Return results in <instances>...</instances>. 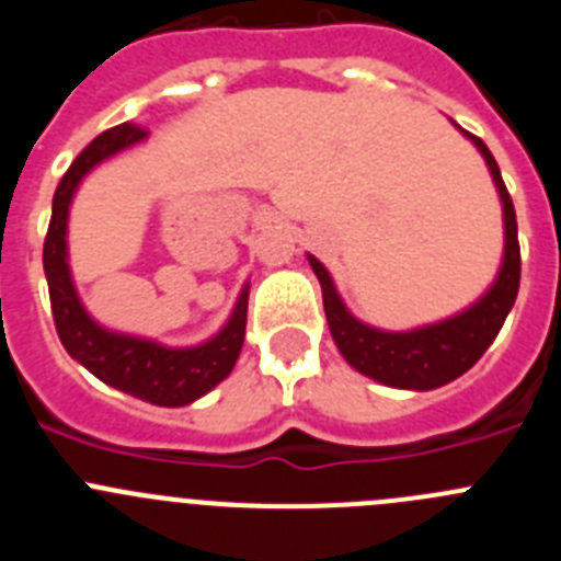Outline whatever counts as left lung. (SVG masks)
<instances>
[{"mask_svg": "<svg viewBox=\"0 0 561 561\" xmlns=\"http://www.w3.org/2000/svg\"><path fill=\"white\" fill-rule=\"evenodd\" d=\"M463 131V128H460ZM469 140L483 153L485 165L492 171V180L497 185L500 202H503V227L505 247L503 264H500L497 280L492 289L480 297L478 304L469 306L460 314L440 320V323L424 325L413 331H379L359 323L345 304L340 300L325 270L314 255H309V264L314 270L317 280L323 286L325 320H329L331 336L336 348L345 356L351 368L370 379L390 385V388L404 390H433L458 379L474 362L485 354L494 336L503 329L505 317L512 311L519 291V241H517V216H514V202L505 191V182L500 176L497 160L485 142L474 134L463 131Z\"/></svg>", "mask_w": 561, "mask_h": 561, "instance_id": "left-lung-1", "label": "left lung"}]
</instances>
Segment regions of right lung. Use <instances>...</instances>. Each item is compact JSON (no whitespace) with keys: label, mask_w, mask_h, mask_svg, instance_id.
I'll use <instances>...</instances> for the list:
<instances>
[{"label":"right lung","mask_w":561,"mask_h":561,"mask_svg":"<svg viewBox=\"0 0 561 561\" xmlns=\"http://www.w3.org/2000/svg\"><path fill=\"white\" fill-rule=\"evenodd\" d=\"M142 137L146 131L140 126L121 123L98 134L69 165L53 196V216H49L47 238H44V275H47L58 340L72 359L81 362L89 374H95L101 381L134 399L151 401L160 408H182L210 393L221 379L230 376L244 345L250 289L244 286L230 320L213 340L193 348H165L160 342L117 334L98 325L83 309L67 264V216L78 185L98 162L140 142Z\"/></svg>","instance_id":"add662e5"}]
</instances>
